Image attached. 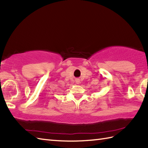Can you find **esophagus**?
I'll use <instances>...</instances> for the list:
<instances>
[{
	"instance_id": "esophagus-1",
	"label": "esophagus",
	"mask_w": 148,
	"mask_h": 148,
	"mask_svg": "<svg viewBox=\"0 0 148 148\" xmlns=\"http://www.w3.org/2000/svg\"><path fill=\"white\" fill-rule=\"evenodd\" d=\"M76 83L77 84H79V83H80V80H79V79H76Z\"/></svg>"
}]
</instances>
